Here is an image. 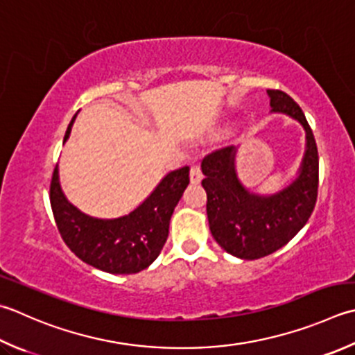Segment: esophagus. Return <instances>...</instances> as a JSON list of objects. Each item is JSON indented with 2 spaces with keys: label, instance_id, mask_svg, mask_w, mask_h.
Listing matches in <instances>:
<instances>
[{
  "label": "esophagus",
  "instance_id": "esophagus-1",
  "mask_svg": "<svg viewBox=\"0 0 355 355\" xmlns=\"http://www.w3.org/2000/svg\"><path fill=\"white\" fill-rule=\"evenodd\" d=\"M189 178H191V183L192 184H198L201 182V178H203V175H201L200 166H192L191 173H189Z\"/></svg>",
  "mask_w": 355,
  "mask_h": 355
}]
</instances>
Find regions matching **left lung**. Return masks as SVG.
<instances>
[{
  "label": "left lung",
  "mask_w": 355,
  "mask_h": 355,
  "mask_svg": "<svg viewBox=\"0 0 355 355\" xmlns=\"http://www.w3.org/2000/svg\"><path fill=\"white\" fill-rule=\"evenodd\" d=\"M270 112L288 115L306 132V146L293 182L274 193H259L241 183L237 173L239 148L215 150L201 163L207 193V220L215 241L241 260L275 252L293 240L314 211L318 189L315 138L300 106L282 90H268Z\"/></svg>",
  "instance_id": "8db88e82"
}]
</instances>
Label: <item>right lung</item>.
<instances>
[{
	"mask_svg": "<svg viewBox=\"0 0 355 355\" xmlns=\"http://www.w3.org/2000/svg\"><path fill=\"white\" fill-rule=\"evenodd\" d=\"M76 114L69 123L64 144ZM189 184V166L171 171L134 211L115 218L92 217L64 196L58 164L51 183V206L69 249L87 265L109 274H137L150 266L162 252L169 234L173 209Z\"/></svg>",
	"mask_w": 355,
	"mask_h": 355,
	"instance_id": "obj_1",
	"label": "right lung"
}]
</instances>
